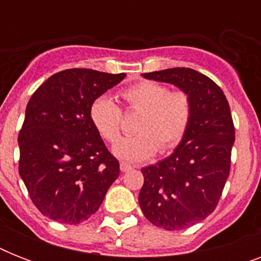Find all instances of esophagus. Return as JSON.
I'll return each instance as SVG.
<instances>
[{"instance_id":"esophagus-1","label":"esophagus","mask_w":261,"mask_h":261,"mask_svg":"<svg viewBox=\"0 0 261 261\" xmlns=\"http://www.w3.org/2000/svg\"><path fill=\"white\" fill-rule=\"evenodd\" d=\"M133 169V165L130 164H126V163H120V171L122 172H128Z\"/></svg>"}]
</instances>
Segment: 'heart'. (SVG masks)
<instances>
[{
	"label": "heart",
	"instance_id": "obj_1",
	"mask_svg": "<svg viewBox=\"0 0 261 261\" xmlns=\"http://www.w3.org/2000/svg\"><path fill=\"white\" fill-rule=\"evenodd\" d=\"M127 110L138 111L137 134L119 139L114 154L124 161L139 163L177 146L186 137L192 119V100L184 90H169L164 84L143 80L119 92ZM89 118L100 137L115 142L120 134L122 110L108 96H98L89 107Z\"/></svg>",
	"mask_w": 261,
	"mask_h": 261
}]
</instances>
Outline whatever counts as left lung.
<instances>
[{
  "instance_id": "obj_1",
  "label": "left lung",
  "mask_w": 261,
  "mask_h": 261,
  "mask_svg": "<svg viewBox=\"0 0 261 261\" xmlns=\"http://www.w3.org/2000/svg\"><path fill=\"white\" fill-rule=\"evenodd\" d=\"M190 94L192 119L186 137L169 157L142 168L139 206L153 225L181 230L215 210L230 172L234 126L222 89L207 75L173 67L142 74Z\"/></svg>"
}]
</instances>
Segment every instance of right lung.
Masks as SVG:
<instances>
[{"mask_svg": "<svg viewBox=\"0 0 261 261\" xmlns=\"http://www.w3.org/2000/svg\"><path fill=\"white\" fill-rule=\"evenodd\" d=\"M124 77L67 69L46 80L27 104L18 173L36 208L53 221H87L118 178L119 161L90 122L89 107Z\"/></svg>", "mask_w": 261, "mask_h": 261, "instance_id": "1", "label": "right lung"}]
</instances>
